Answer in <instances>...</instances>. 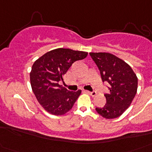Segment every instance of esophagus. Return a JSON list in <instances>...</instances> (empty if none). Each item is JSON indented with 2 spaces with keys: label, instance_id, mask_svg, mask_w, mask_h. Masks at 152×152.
I'll return each mask as SVG.
<instances>
[{
  "label": "esophagus",
  "instance_id": "1",
  "mask_svg": "<svg viewBox=\"0 0 152 152\" xmlns=\"http://www.w3.org/2000/svg\"><path fill=\"white\" fill-rule=\"evenodd\" d=\"M86 93H88V94H89L90 95H91V96H95L96 95V92L95 91H84Z\"/></svg>",
  "mask_w": 152,
  "mask_h": 152
}]
</instances>
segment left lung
I'll return each instance as SVG.
<instances>
[{
	"instance_id": "obj_1",
	"label": "left lung",
	"mask_w": 152,
	"mask_h": 152,
	"mask_svg": "<svg viewBox=\"0 0 152 152\" xmlns=\"http://www.w3.org/2000/svg\"><path fill=\"white\" fill-rule=\"evenodd\" d=\"M90 56L99 69L102 82L109 83L110 91L105 94V106L95 110L106 119L118 118L131 105L137 94V75L127 63L111 53H90Z\"/></svg>"
}]
</instances>
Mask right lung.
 <instances>
[{
  "instance_id": "obj_1",
  "label": "right lung",
  "mask_w": 152,
  "mask_h": 152,
  "mask_svg": "<svg viewBox=\"0 0 152 152\" xmlns=\"http://www.w3.org/2000/svg\"><path fill=\"white\" fill-rule=\"evenodd\" d=\"M88 53L58 48L47 52L32 65L30 80L37 100L48 113L63 115L72 108L81 93L70 91L62 85L63 76L76 61L84 59Z\"/></svg>"
}]
</instances>
